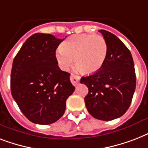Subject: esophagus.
<instances>
[{"instance_id": "34e87169", "label": "esophagus", "mask_w": 148, "mask_h": 148, "mask_svg": "<svg viewBox=\"0 0 148 148\" xmlns=\"http://www.w3.org/2000/svg\"><path fill=\"white\" fill-rule=\"evenodd\" d=\"M71 83L74 84V86H76L77 84H78L79 81H80V77L79 76H77L75 74H71Z\"/></svg>"}]
</instances>
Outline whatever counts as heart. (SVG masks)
I'll return each mask as SVG.
<instances>
[{
    "mask_svg": "<svg viewBox=\"0 0 148 148\" xmlns=\"http://www.w3.org/2000/svg\"><path fill=\"white\" fill-rule=\"evenodd\" d=\"M108 45L100 35L80 34L67 38L56 51V60L59 67L67 71L74 63L78 71L94 74L101 69L105 61Z\"/></svg>",
    "mask_w": 148,
    "mask_h": 148,
    "instance_id": "heart-1",
    "label": "heart"
}]
</instances>
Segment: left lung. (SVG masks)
Returning a JSON list of instances; mask_svg holds the SVG:
<instances>
[{
	"mask_svg": "<svg viewBox=\"0 0 148 148\" xmlns=\"http://www.w3.org/2000/svg\"><path fill=\"white\" fill-rule=\"evenodd\" d=\"M108 45V53L101 68L82 77L81 83L88 88L84 97L91 116L102 121L121 117L131 105L136 88L134 64L124 44L109 31L100 30Z\"/></svg>",
	"mask_w": 148,
	"mask_h": 148,
	"instance_id": "1",
	"label": "left lung"
}]
</instances>
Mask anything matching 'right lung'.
Instances as JSON below:
<instances>
[{"mask_svg":"<svg viewBox=\"0 0 148 148\" xmlns=\"http://www.w3.org/2000/svg\"><path fill=\"white\" fill-rule=\"evenodd\" d=\"M63 40L49 34H34L13 61L11 95L24 116L34 124L47 125L60 119L75 89L71 74L61 71L56 60V50Z\"/></svg>","mask_w":148,"mask_h":148,"instance_id":"add662e5","label":"right lung"}]
</instances>
